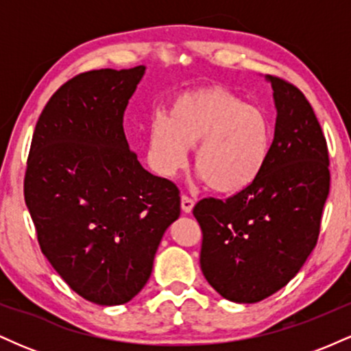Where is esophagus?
<instances>
[{
    "label": "esophagus",
    "mask_w": 351,
    "mask_h": 351,
    "mask_svg": "<svg viewBox=\"0 0 351 351\" xmlns=\"http://www.w3.org/2000/svg\"><path fill=\"white\" fill-rule=\"evenodd\" d=\"M193 208H195V201L191 198H188V196H181V209H183L184 213H191Z\"/></svg>",
    "instance_id": "obj_1"
}]
</instances>
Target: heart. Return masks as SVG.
<instances>
[{"label":"heart","instance_id":"heart-1","mask_svg":"<svg viewBox=\"0 0 351 351\" xmlns=\"http://www.w3.org/2000/svg\"><path fill=\"white\" fill-rule=\"evenodd\" d=\"M271 123L259 107L223 87H201L176 95L148 128L152 168L173 178L195 147V168L213 191H243L261 175L271 152Z\"/></svg>","mask_w":351,"mask_h":351}]
</instances>
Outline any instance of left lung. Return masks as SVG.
<instances>
[{
    "label": "left lung",
    "instance_id": "1",
    "mask_svg": "<svg viewBox=\"0 0 351 351\" xmlns=\"http://www.w3.org/2000/svg\"><path fill=\"white\" fill-rule=\"evenodd\" d=\"M276 130L265 167L226 201L193 209L203 231L199 264L215 291L256 304L287 285L317 244L330 189L328 150L313 108L297 87L265 75Z\"/></svg>",
    "mask_w": 351,
    "mask_h": 351
}]
</instances>
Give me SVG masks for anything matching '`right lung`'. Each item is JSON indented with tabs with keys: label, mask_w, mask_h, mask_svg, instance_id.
Wrapping results in <instances>:
<instances>
[{
	"label": "right lung",
	"mask_w": 351,
	"mask_h": 351,
	"mask_svg": "<svg viewBox=\"0 0 351 351\" xmlns=\"http://www.w3.org/2000/svg\"><path fill=\"white\" fill-rule=\"evenodd\" d=\"M145 66L75 75L44 107L24 199L41 251L80 297L130 302L150 279L160 241L180 217V191L152 175L123 132Z\"/></svg>",
	"instance_id": "obj_1"
}]
</instances>
